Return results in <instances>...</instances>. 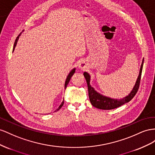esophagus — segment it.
Returning a JSON list of instances; mask_svg holds the SVG:
<instances>
[{"mask_svg": "<svg viewBox=\"0 0 155 155\" xmlns=\"http://www.w3.org/2000/svg\"><path fill=\"white\" fill-rule=\"evenodd\" d=\"M86 67V64H85V62H83V61H82V62H81L80 64H79V65H78V68H80V69H85Z\"/></svg>", "mask_w": 155, "mask_h": 155, "instance_id": "esophagus-1", "label": "esophagus"}]
</instances>
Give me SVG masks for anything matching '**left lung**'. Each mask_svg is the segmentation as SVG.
<instances>
[{
	"label": "left lung",
	"instance_id": "obj_1",
	"mask_svg": "<svg viewBox=\"0 0 155 155\" xmlns=\"http://www.w3.org/2000/svg\"><path fill=\"white\" fill-rule=\"evenodd\" d=\"M143 60L144 59H143L142 60V63H141V65L138 77L137 78V81L136 82V84L133 87V89H132V90L131 91V92L130 93V94L129 95L124 97V98L122 99H112V98H110V97L103 96L102 95H101L100 94H99V93H97L90 84V74L86 72L84 73V76L87 82V88H88V94H89V98L91 104L94 106V107L99 109L112 110V109L121 107V105L127 103H129V101L132 100V99L135 96L137 91H138L139 89L141 72H142V69H143Z\"/></svg>",
	"mask_w": 155,
	"mask_h": 155
}]
</instances>
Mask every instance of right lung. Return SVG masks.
I'll use <instances>...</instances> for the list:
<instances>
[{"label": "right lung", "mask_w": 155, "mask_h": 155, "mask_svg": "<svg viewBox=\"0 0 155 155\" xmlns=\"http://www.w3.org/2000/svg\"><path fill=\"white\" fill-rule=\"evenodd\" d=\"M20 35H21V34H19V36L17 37L16 39H15V43H14V48H13V51H14V49H15V46H16V45H17V41H18V39H19V36H20ZM74 72H75V68H74V69H73L72 71H71V72H70V73H69V74H68V76L67 78H66L65 83V88L67 87V86H68V83L69 82L70 79H71V77H72L73 75V74L74 73ZM64 103V100L62 101V103H61V104L60 105V107H58V108L56 110V111H58V110H60V109L61 108V107H62V106H63ZM56 111H54V112H56Z\"/></svg>", "instance_id": "add662e5"}]
</instances>
